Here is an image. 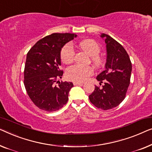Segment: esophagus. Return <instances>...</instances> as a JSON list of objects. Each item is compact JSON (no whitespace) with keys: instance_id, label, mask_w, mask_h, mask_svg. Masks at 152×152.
Listing matches in <instances>:
<instances>
[{"instance_id":"obj_1","label":"esophagus","mask_w":152,"mask_h":152,"mask_svg":"<svg viewBox=\"0 0 152 152\" xmlns=\"http://www.w3.org/2000/svg\"><path fill=\"white\" fill-rule=\"evenodd\" d=\"M73 84H74V85H83V83L76 82V81H74V82H73Z\"/></svg>"}]
</instances>
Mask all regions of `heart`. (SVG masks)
<instances>
[{
	"label": "heart",
	"mask_w": 152,
	"mask_h": 152,
	"mask_svg": "<svg viewBox=\"0 0 152 152\" xmlns=\"http://www.w3.org/2000/svg\"><path fill=\"white\" fill-rule=\"evenodd\" d=\"M81 50L84 51L91 56V61L96 67H99L102 64V59L98 54L100 53V48L99 45L95 40L87 39L83 40L78 43ZM74 54V48L72 44L67 43L62 48L61 57L63 62L69 64L73 61ZM94 74V69L90 66H83L80 65H73L68 67L66 72V76L70 80L76 82H84Z\"/></svg>",
	"instance_id": "1"
}]
</instances>
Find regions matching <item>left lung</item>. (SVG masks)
Wrapping results in <instances>:
<instances>
[{
    "label": "left lung",
    "instance_id": "left-lung-1",
    "mask_svg": "<svg viewBox=\"0 0 152 152\" xmlns=\"http://www.w3.org/2000/svg\"><path fill=\"white\" fill-rule=\"evenodd\" d=\"M107 48L105 70L96 79L102 87L95 86L89 96L90 102L96 107L108 110L116 107L125 99L130 83L132 63L127 52L121 44L107 34H102Z\"/></svg>",
    "mask_w": 152,
    "mask_h": 152
}]
</instances>
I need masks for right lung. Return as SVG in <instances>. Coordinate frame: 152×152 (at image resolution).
<instances>
[{
	"instance_id": "1",
	"label": "right lung",
	"mask_w": 152,
	"mask_h": 152,
	"mask_svg": "<svg viewBox=\"0 0 152 152\" xmlns=\"http://www.w3.org/2000/svg\"><path fill=\"white\" fill-rule=\"evenodd\" d=\"M74 34L54 33L38 40L27 54L24 85L34 104L46 112H55L67 103L71 82H58L63 70L61 51L67 42L76 37ZM58 83L56 86L55 83Z\"/></svg>"
}]
</instances>
